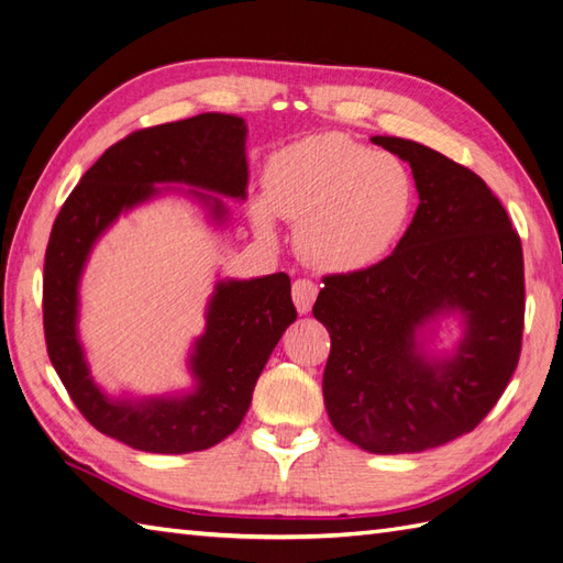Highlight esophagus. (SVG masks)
Instances as JSON below:
<instances>
[{
    "mask_svg": "<svg viewBox=\"0 0 563 563\" xmlns=\"http://www.w3.org/2000/svg\"><path fill=\"white\" fill-rule=\"evenodd\" d=\"M291 296H294V303H296L298 312H308L314 303V298H318V284L310 279H296Z\"/></svg>",
    "mask_w": 563,
    "mask_h": 563,
    "instance_id": "obj_1",
    "label": "esophagus"
}]
</instances>
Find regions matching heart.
Returning <instances> with one entry per match:
<instances>
[{
  "mask_svg": "<svg viewBox=\"0 0 563 563\" xmlns=\"http://www.w3.org/2000/svg\"><path fill=\"white\" fill-rule=\"evenodd\" d=\"M418 188L408 164L341 133H322L279 150L265 174L255 229L274 236L272 212L298 224V251L334 274L382 263L416 214Z\"/></svg>",
  "mask_w": 563,
  "mask_h": 563,
  "instance_id": "heart-1",
  "label": "heart"
}]
</instances>
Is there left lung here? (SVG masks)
<instances>
[{"label": "left lung", "instance_id": "left-lung-1", "mask_svg": "<svg viewBox=\"0 0 563 563\" xmlns=\"http://www.w3.org/2000/svg\"><path fill=\"white\" fill-rule=\"evenodd\" d=\"M410 164L420 205L375 267L327 274L312 306L332 339L322 394L334 430L369 454H416L475 430L523 344V249L499 198L463 164L416 141L373 135ZM459 311L451 360H428L417 329Z\"/></svg>", "mask_w": 563, "mask_h": 563}]
</instances>
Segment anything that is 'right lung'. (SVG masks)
I'll return each instance as SVG.
<instances>
[{
	"label": "right lung",
	"instance_id": "add662e5",
	"mask_svg": "<svg viewBox=\"0 0 563 563\" xmlns=\"http://www.w3.org/2000/svg\"><path fill=\"white\" fill-rule=\"evenodd\" d=\"M155 184H186L243 200L245 121L208 112L141 129L104 150L54 219L45 253L43 324L49 361L95 430L150 454H188L214 446L239 428L269 353L296 320V308L284 272L219 282L208 327L190 355L196 391L181 399H109L92 382L78 341V279L92 243L123 210L157 196ZM194 196L210 205L214 219H224L222 200L198 190Z\"/></svg>",
	"mask_w": 563,
	"mask_h": 563
}]
</instances>
